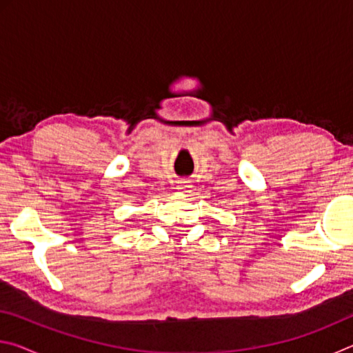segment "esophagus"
<instances>
[{"label": "esophagus", "mask_w": 353, "mask_h": 353, "mask_svg": "<svg viewBox=\"0 0 353 353\" xmlns=\"http://www.w3.org/2000/svg\"><path fill=\"white\" fill-rule=\"evenodd\" d=\"M190 187H191V185L188 182H179L177 183V190L179 191H188Z\"/></svg>", "instance_id": "esophagus-1"}]
</instances>
